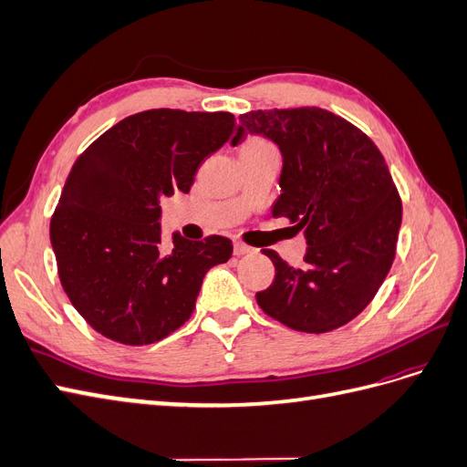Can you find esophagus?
Masks as SVG:
<instances>
[{"instance_id":"obj_1","label":"esophagus","mask_w":467,"mask_h":467,"mask_svg":"<svg viewBox=\"0 0 467 467\" xmlns=\"http://www.w3.org/2000/svg\"><path fill=\"white\" fill-rule=\"evenodd\" d=\"M249 253H253V247H249L245 244H239V242L234 244V255L242 257V255H249Z\"/></svg>"}]
</instances>
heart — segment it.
<instances>
[{
  "mask_svg": "<svg viewBox=\"0 0 467 467\" xmlns=\"http://www.w3.org/2000/svg\"><path fill=\"white\" fill-rule=\"evenodd\" d=\"M242 151H276L271 142H266L265 138L251 136L242 144Z\"/></svg>",
  "mask_w": 467,
  "mask_h": 467,
  "instance_id": "heart-1",
  "label": "heart"
}]
</instances>
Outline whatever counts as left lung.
<instances>
[{
    "mask_svg": "<svg viewBox=\"0 0 467 467\" xmlns=\"http://www.w3.org/2000/svg\"><path fill=\"white\" fill-rule=\"evenodd\" d=\"M239 120L234 146L255 132L280 148L273 216L288 218L309 245L306 268L263 249L276 275L257 292L259 307L294 331L343 327L374 300L395 259L401 196L384 155L358 126L319 107L259 109Z\"/></svg>",
    "mask_w": 467,
    "mask_h": 467,
    "instance_id": "obj_1",
    "label": "left lung"
}]
</instances>
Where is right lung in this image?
<instances>
[{
	"label": "right lung",
	"mask_w": 467,
	"mask_h": 467,
	"mask_svg": "<svg viewBox=\"0 0 467 467\" xmlns=\"http://www.w3.org/2000/svg\"><path fill=\"white\" fill-rule=\"evenodd\" d=\"M235 129L232 112L151 109L117 122L79 153L50 220L58 276L79 316L120 345L158 343L196 306L228 237L161 244V201L189 192Z\"/></svg>",
	"instance_id": "obj_1"
}]
</instances>
